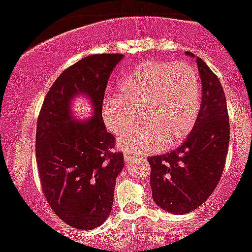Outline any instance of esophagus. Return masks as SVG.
Returning a JSON list of instances; mask_svg holds the SVG:
<instances>
[{"mask_svg": "<svg viewBox=\"0 0 252 252\" xmlns=\"http://www.w3.org/2000/svg\"><path fill=\"white\" fill-rule=\"evenodd\" d=\"M137 158V155L132 154V153H124V161L126 162H130V161H134Z\"/></svg>", "mask_w": 252, "mask_h": 252, "instance_id": "obj_1", "label": "esophagus"}]
</instances>
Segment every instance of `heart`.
Listing matches in <instances>:
<instances>
[{"label": "heart", "mask_w": 252, "mask_h": 252, "mask_svg": "<svg viewBox=\"0 0 252 252\" xmlns=\"http://www.w3.org/2000/svg\"><path fill=\"white\" fill-rule=\"evenodd\" d=\"M120 94H106L102 115L106 129L122 135L138 123L146 126L124 134L118 147L126 153H156L181 143L194 128L200 111V79L187 63L148 60L122 78Z\"/></svg>", "instance_id": "obj_1"}]
</instances>
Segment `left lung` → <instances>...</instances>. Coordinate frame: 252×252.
I'll return each instance as SVG.
<instances>
[{
  "mask_svg": "<svg viewBox=\"0 0 252 252\" xmlns=\"http://www.w3.org/2000/svg\"><path fill=\"white\" fill-rule=\"evenodd\" d=\"M201 80V105L189 137L167 154L148 158L150 186L158 207L175 215L198 209L218 185L230 142L226 97L218 77L190 52Z\"/></svg>",
  "mask_w": 252,
  "mask_h": 252,
  "instance_id": "8db88e82",
  "label": "left lung"
}]
</instances>
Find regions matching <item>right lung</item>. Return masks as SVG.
<instances>
[{"mask_svg": "<svg viewBox=\"0 0 252 252\" xmlns=\"http://www.w3.org/2000/svg\"><path fill=\"white\" fill-rule=\"evenodd\" d=\"M123 54H94L66 68L46 94L36 124L35 156L43 195L72 227L92 230L111 212L116 178L124 167L102 108L110 74ZM86 95L92 118L74 120L71 102Z\"/></svg>", "mask_w": 252, "mask_h": 252, "instance_id": "obj_1", "label": "right lung"}]
</instances>
